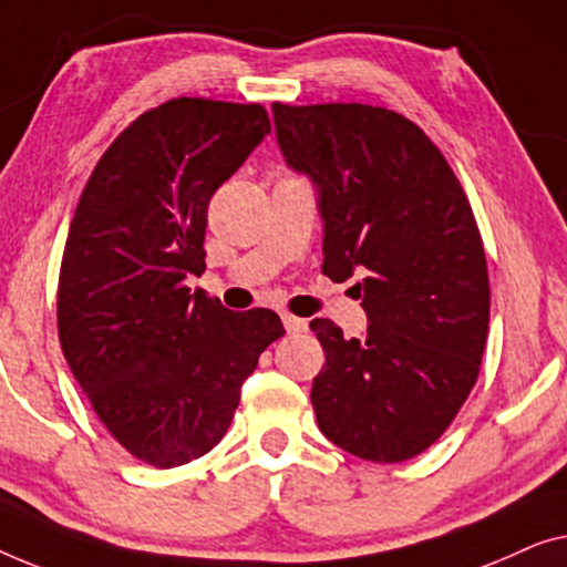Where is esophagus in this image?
Masks as SVG:
<instances>
[{"instance_id": "esophagus-1", "label": "esophagus", "mask_w": 567, "mask_h": 567, "mask_svg": "<svg viewBox=\"0 0 567 567\" xmlns=\"http://www.w3.org/2000/svg\"><path fill=\"white\" fill-rule=\"evenodd\" d=\"M282 323H285L287 333H306V331H308V321H306V318H298V316L285 313V316H282Z\"/></svg>"}]
</instances>
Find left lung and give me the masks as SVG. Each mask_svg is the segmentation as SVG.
Returning a JSON list of instances; mask_svg holds the SVG:
<instances>
[{"label": "left lung", "instance_id": "1", "mask_svg": "<svg viewBox=\"0 0 567 567\" xmlns=\"http://www.w3.org/2000/svg\"><path fill=\"white\" fill-rule=\"evenodd\" d=\"M277 141L318 187L323 275L354 287L370 329L313 318L323 436L354 457L403 462L450 429L481 372L491 285L465 189L434 141L388 107L275 102Z\"/></svg>", "mask_w": 567, "mask_h": 567}]
</instances>
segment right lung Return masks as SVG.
<instances>
[{"label": "right lung", "instance_id": "obj_1", "mask_svg": "<svg viewBox=\"0 0 567 567\" xmlns=\"http://www.w3.org/2000/svg\"><path fill=\"white\" fill-rule=\"evenodd\" d=\"M269 133L249 102L174 97L110 143L71 218L55 318L63 357L113 440L177 467L228 432L241 382L285 333L187 287L205 272L207 205Z\"/></svg>", "mask_w": 567, "mask_h": 567}]
</instances>
